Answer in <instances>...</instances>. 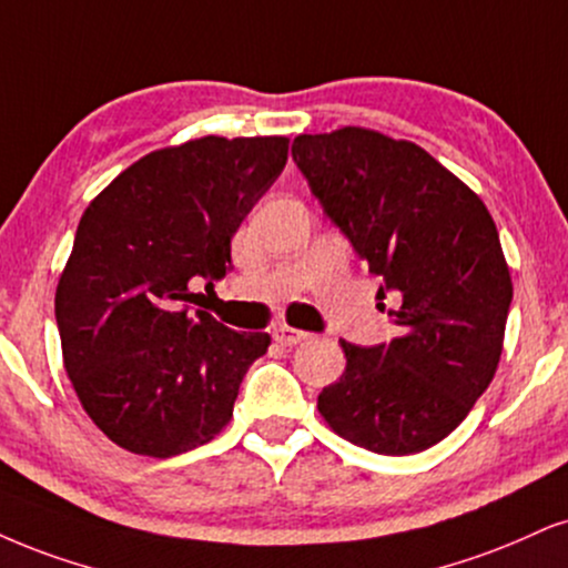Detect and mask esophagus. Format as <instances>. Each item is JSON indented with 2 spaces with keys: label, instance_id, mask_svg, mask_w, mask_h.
Here are the masks:
<instances>
[{
  "label": "esophagus",
  "instance_id": "34e87169",
  "mask_svg": "<svg viewBox=\"0 0 568 568\" xmlns=\"http://www.w3.org/2000/svg\"><path fill=\"white\" fill-rule=\"evenodd\" d=\"M273 339H276L282 347H295L300 342L307 339V332H300V328H292V326H278L276 332H273Z\"/></svg>",
  "mask_w": 568,
  "mask_h": 568
}]
</instances>
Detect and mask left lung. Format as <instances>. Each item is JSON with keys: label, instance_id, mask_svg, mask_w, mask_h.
<instances>
[{"label": "left lung", "instance_id": "obj_1", "mask_svg": "<svg viewBox=\"0 0 568 568\" xmlns=\"http://www.w3.org/2000/svg\"><path fill=\"white\" fill-rule=\"evenodd\" d=\"M292 158L345 231L400 326L392 342L342 339L345 374L318 413L347 443L410 455L445 439L503 355L510 271L485 202L429 152L363 125L300 134Z\"/></svg>", "mask_w": 568, "mask_h": 568}]
</instances>
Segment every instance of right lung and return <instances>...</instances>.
I'll return each mask as SVG.
<instances>
[{
    "instance_id": "right-lung-1",
    "label": "right lung",
    "mask_w": 568,
    "mask_h": 568,
    "mask_svg": "<svg viewBox=\"0 0 568 568\" xmlns=\"http://www.w3.org/2000/svg\"><path fill=\"white\" fill-rule=\"evenodd\" d=\"M290 155L286 136H200L129 165L83 210L54 292L75 395L123 450L171 458L226 429L271 337L189 311Z\"/></svg>"
}]
</instances>
